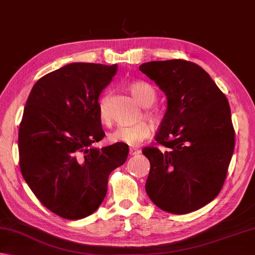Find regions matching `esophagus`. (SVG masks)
Returning a JSON list of instances; mask_svg holds the SVG:
<instances>
[{
    "instance_id": "obj_1",
    "label": "esophagus",
    "mask_w": 255,
    "mask_h": 255,
    "mask_svg": "<svg viewBox=\"0 0 255 255\" xmlns=\"http://www.w3.org/2000/svg\"><path fill=\"white\" fill-rule=\"evenodd\" d=\"M140 153H141V150H138V148H134V147L129 148V155L131 156L137 155V154H140Z\"/></svg>"
}]
</instances>
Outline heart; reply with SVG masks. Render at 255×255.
<instances>
[{"label":"heart","mask_w":255,"mask_h":255,"mask_svg":"<svg viewBox=\"0 0 255 255\" xmlns=\"http://www.w3.org/2000/svg\"><path fill=\"white\" fill-rule=\"evenodd\" d=\"M128 90L133 98L135 99L138 104L143 108H150L152 107L156 101V91L154 90L152 85L146 82H142V81H135L128 84ZM146 118H148L153 122L160 121V114L156 111H146L145 112ZM100 118L101 121L104 124L111 123V115L109 113V110L107 108L104 101L101 102L100 107ZM152 127L145 121L138 122L134 126L128 127H119L110 133L109 138L110 141L113 143H126L128 145H137L143 140L151 135Z\"/></svg>","instance_id":"b5f03b06"}]
</instances>
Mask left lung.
Here are the masks:
<instances>
[{
    "label": "left lung",
    "mask_w": 255,
    "mask_h": 255,
    "mask_svg": "<svg viewBox=\"0 0 255 255\" xmlns=\"http://www.w3.org/2000/svg\"><path fill=\"white\" fill-rule=\"evenodd\" d=\"M138 70L167 99L155 136L166 150H142L151 165L145 191L165 212H193L217 198L228 174L235 140L227 97L193 62L152 61Z\"/></svg>",
    "instance_id": "8db88e82"
}]
</instances>
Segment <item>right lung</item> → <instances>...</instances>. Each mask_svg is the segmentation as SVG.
Segmentation results:
<instances>
[{
	"mask_svg": "<svg viewBox=\"0 0 255 255\" xmlns=\"http://www.w3.org/2000/svg\"><path fill=\"white\" fill-rule=\"evenodd\" d=\"M118 65L71 63L33 86L18 129L20 169L38 201L59 217L80 220L103 202L109 175L128 154L123 143L102 148L99 97Z\"/></svg>",
	"mask_w": 255,
	"mask_h": 255,
	"instance_id": "1",
	"label": "right lung"
}]
</instances>
